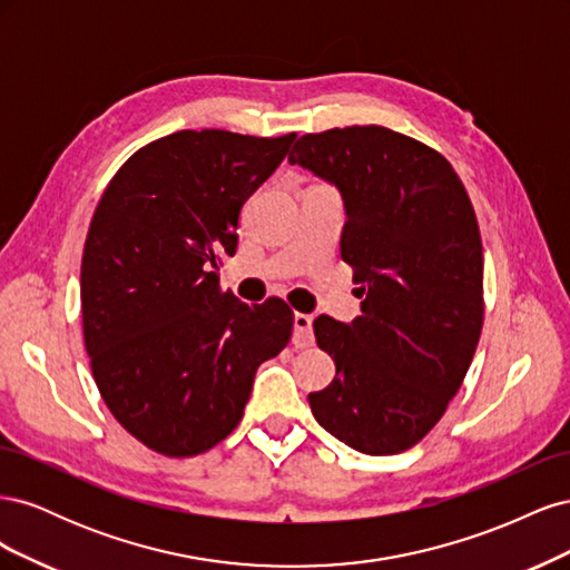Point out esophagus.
<instances>
[{"mask_svg": "<svg viewBox=\"0 0 570 570\" xmlns=\"http://www.w3.org/2000/svg\"><path fill=\"white\" fill-rule=\"evenodd\" d=\"M312 323H314V318L308 314H295V318H292V344H295L297 350L312 347L314 344Z\"/></svg>", "mask_w": 570, "mask_h": 570, "instance_id": "34e87169", "label": "esophagus"}]
</instances>
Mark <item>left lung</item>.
I'll return each instance as SVG.
<instances>
[{
  "mask_svg": "<svg viewBox=\"0 0 570 570\" xmlns=\"http://www.w3.org/2000/svg\"><path fill=\"white\" fill-rule=\"evenodd\" d=\"M287 161L337 187L342 258L361 316L314 321L335 361L308 394L314 419L352 450L400 454L459 392L482 331V245L473 204L442 154L381 126L304 135Z\"/></svg>",
  "mask_w": 570,
  "mask_h": 570,
  "instance_id": "8db88e82",
  "label": "left lung"
}]
</instances>
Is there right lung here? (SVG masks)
I'll use <instances>...</instances> for the list:
<instances>
[{
  "label": "right lung",
  "instance_id": "obj_1",
  "mask_svg": "<svg viewBox=\"0 0 570 570\" xmlns=\"http://www.w3.org/2000/svg\"><path fill=\"white\" fill-rule=\"evenodd\" d=\"M295 132L180 130L135 151L101 195L80 266L82 335L114 419L149 450L193 456L237 428L256 368L292 333L285 302L218 287L239 212Z\"/></svg>",
  "mask_w": 570,
  "mask_h": 570
}]
</instances>
